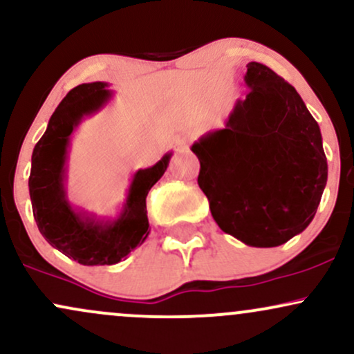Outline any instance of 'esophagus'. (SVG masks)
Returning a JSON list of instances; mask_svg holds the SVG:
<instances>
[{
	"label": "esophagus",
	"instance_id": "34e87169",
	"mask_svg": "<svg viewBox=\"0 0 354 354\" xmlns=\"http://www.w3.org/2000/svg\"><path fill=\"white\" fill-rule=\"evenodd\" d=\"M176 146L178 148H186V138H178Z\"/></svg>",
	"mask_w": 354,
	"mask_h": 354
}]
</instances>
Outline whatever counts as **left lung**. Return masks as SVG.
I'll list each match as a JSON object with an SVG mask.
<instances>
[{
	"label": "left lung",
	"mask_w": 354,
	"mask_h": 354,
	"mask_svg": "<svg viewBox=\"0 0 354 354\" xmlns=\"http://www.w3.org/2000/svg\"><path fill=\"white\" fill-rule=\"evenodd\" d=\"M225 128L191 146L214 221L248 246L273 248L308 228L328 180L319 126L298 91L261 63Z\"/></svg>",
	"instance_id": "obj_1"
}]
</instances>
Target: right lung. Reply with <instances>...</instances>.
<instances>
[{"label": "right lung", "instance_id": "add662e5", "mask_svg": "<svg viewBox=\"0 0 354 354\" xmlns=\"http://www.w3.org/2000/svg\"><path fill=\"white\" fill-rule=\"evenodd\" d=\"M108 83L95 81L73 88L55 109L46 131L33 149L30 198L39 233L53 248L84 266L116 265L143 245L149 234L146 196L163 176L173 153L151 168L138 169L115 219H101L73 208L66 196V161L71 135L86 116L95 115L113 98Z\"/></svg>", "mask_w": 354, "mask_h": 354}]
</instances>
